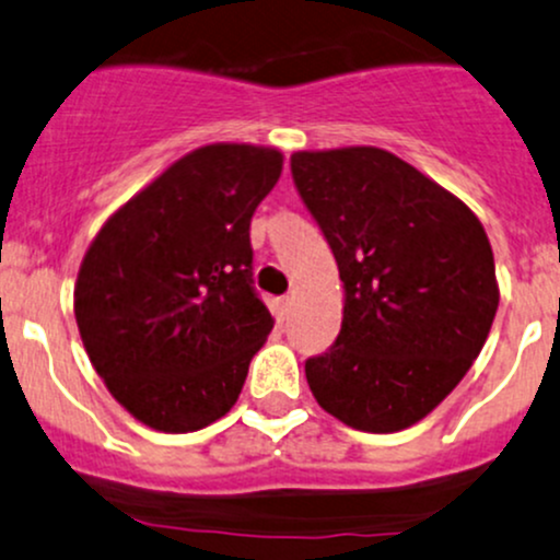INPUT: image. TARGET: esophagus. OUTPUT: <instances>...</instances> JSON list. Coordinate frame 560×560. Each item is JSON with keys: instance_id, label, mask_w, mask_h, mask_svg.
Segmentation results:
<instances>
[{"instance_id": "1", "label": "esophagus", "mask_w": 560, "mask_h": 560, "mask_svg": "<svg viewBox=\"0 0 560 560\" xmlns=\"http://www.w3.org/2000/svg\"><path fill=\"white\" fill-rule=\"evenodd\" d=\"M291 312H293V299L291 296L278 299V319H282V323H285V319L291 317Z\"/></svg>"}]
</instances>
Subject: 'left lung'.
I'll return each instance as SVG.
<instances>
[{
  "label": "left lung",
  "instance_id": "8db88e82",
  "mask_svg": "<svg viewBox=\"0 0 560 560\" xmlns=\"http://www.w3.org/2000/svg\"><path fill=\"white\" fill-rule=\"evenodd\" d=\"M291 174L343 282L341 332L304 364L314 399L357 431L407 429L463 381L492 328L487 232L381 148L293 153Z\"/></svg>",
  "mask_w": 560,
  "mask_h": 560
}]
</instances>
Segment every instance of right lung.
Wrapping results in <instances>:
<instances>
[{"instance_id":"1","label":"right lung","mask_w":560,"mask_h":560,"mask_svg":"<svg viewBox=\"0 0 560 560\" xmlns=\"http://www.w3.org/2000/svg\"><path fill=\"white\" fill-rule=\"evenodd\" d=\"M282 155L206 144L121 206L81 261L73 312L108 392L144 425L198 431L230 412L272 330L254 288L250 217Z\"/></svg>"}]
</instances>
